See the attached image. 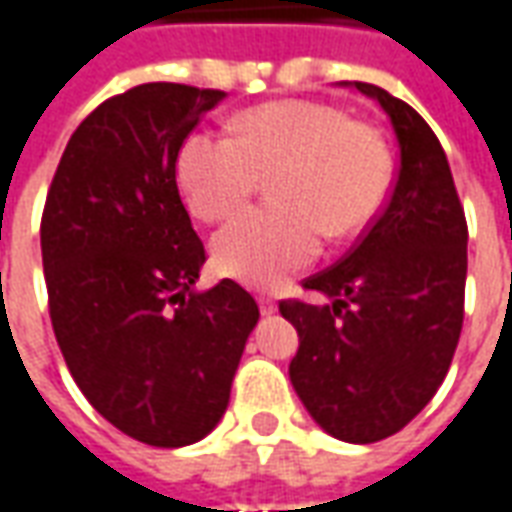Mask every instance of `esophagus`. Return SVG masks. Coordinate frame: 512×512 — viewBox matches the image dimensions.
Returning a JSON list of instances; mask_svg holds the SVG:
<instances>
[{"label":"esophagus","instance_id":"34e87169","mask_svg":"<svg viewBox=\"0 0 512 512\" xmlns=\"http://www.w3.org/2000/svg\"><path fill=\"white\" fill-rule=\"evenodd\" d=\"M257 305H260V313H263V316H274V313H277V302H274L271 296H260Z\"/></svg>","mask_w":512,"mask_h":512}]
</instances>
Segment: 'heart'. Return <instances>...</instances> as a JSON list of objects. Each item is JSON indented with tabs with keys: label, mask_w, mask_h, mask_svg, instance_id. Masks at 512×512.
Masks as SVG:
<instances>
[{
	"label": "heart",
	"mask_w": 512,
	"mask_h": 512,
	"mask_svg": "<svg viewBox=\"0 0 512 512\" xmlns=\"http://www.w3.org/2000/svg\"><path fill=\"white\" fill-rule=\"evenodd\" d=\"M274 171L271 199L280 207L246 210L213 241L216 266L257 288H274L313 263L324 232L343 241L371 227L393 180L380 132L310 99L244 110L232 138L191 132L177 155L180 194L202 221L227 219Z\"/></svg>",
	"instance_id": "1"
}]
</instances>
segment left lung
Wrapping results in <instances>:
<instances>
[{"instance_id":"obj_1","label":"left lung","mask_w":512,"mask_h":512,"mask_svg":"<svg viewBox=\"0 0 512 512\" xmlns=\"http://www.w3.org/2000/svg\"><path fill=\"white\" fill-rule=\"evenodd\" d=\"M399 141L391 199L360 244L305 280L327 305L280 302L299 332L291 385L318 427L346 443L399 432L441 388L463 330L468 227L449 160L413 107L371 82Z\"/></svg>"}]
</instances>
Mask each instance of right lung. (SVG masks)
<instances>
[{"label": "right lung", "instance_id": "right-lung-1", "mask_svg": "<svg viewBox=\"0 0 512 512\" xmlns=\"http://www.w3.org/2000/svg\"><path fill=\"white\" fill-rule=\"evenodd\" d=\"M224 91L146 82L71 135L41 221L49 316L71 377L135 441L177 449L230 405L260 310L232 280L196 291L205 246L177 155Z\"/></svg>", "mask_w": 512, "mask_h": 512}]
</instances>
